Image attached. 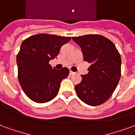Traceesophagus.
Here are the masks:
<instances>
[{"instance_id":"34e87169","label":"esophagus","mask_w":135,"mask_h":135,"mask_svg":"<svg viewBox=\"0 0 135 135\" xmlns=\"http://www.w3.org/2000/svg\"><path fill=\"white\" fill-rule=\"evenodd\" d=\"M69 74H70V75H74V74H75V73H74V71H70Z\"/></svg>"}]
</instances>
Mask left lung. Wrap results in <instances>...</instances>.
I'll return each mask as SVG.
<instances>
[{"label":"left lung","instance_id":"obj_1","mask_svg":"<svg viewBox=\"0 0 135 135\" xmlns=\"http://www.w3.org/2000/svg\"><path fill=\"white\" fill-rule=\"evenodd\" d=\"M81 47L84 61L91 64L88 74L75 86L80 100L90 106L107 102L113 94L121 75V57L109 39L98 34L72 37Z\"/></svg>","mask_w":135,"mask_h":135}]
</instances>
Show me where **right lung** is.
Returning a JSON list of instances; mask_svg holds the SVG:
<instances>
[{"label":"right lung","mask_w":135,"mask_h":135,"mask_svg":"<svg viewBox=\"0 0 135 135\" xmlns=\"http://www.w3.org/2000/svg\"><path fill=\"white\" fill-rule=\"evenodd\" d=\"M70 40L71 37L39 33L22 42L17 55L18 80L30 99L45 103L57 96L61 80L69 76V70L66 67L55 69L49 61Z\"/></svg>","instance_id":"add662e5"}]
</instances>
